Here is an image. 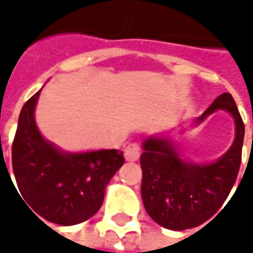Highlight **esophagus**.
Instances as JSON below:
<instances>
[{
  "label": "esophagus",
  "mask_w": 253,
  "mask_h": 253,
  "mask_svg": "<svg viewBox=\"0 0 253 253\" xmlns=\"http://www.w3.org/2000/svg\"><path fill=\"white\" fill-rule=\"evenodd\" d=\"M142 154V148L137 143H128L125 148V158L127 161H136Z\"/></svg>",
  "instance_id": "34e87169"
}]
</instances>
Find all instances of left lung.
<instances>
[{"mask_svg": "<svg viewBox=\"0 0 253 253\" xmlns=\"http://www.w3.org/2000/svg\"><path fill=\"white\" fill-rule=\"evenodd\" d=\"M215 110L228 111L236 123L231 148L215 163H186L166 137H149L143 143L142 201L149 217L163 227L184 230L204 224L223 207L237 178L245 125L228 92L215 98L198 122Z\"/></svg>", "mask_w": 253, "mask_h": 253, "instance_id": "8db88e82", "label": "left lung"}]
</instances>
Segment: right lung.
Returning <instances> with one entry per match:
<instances>
[{
    "label": "right lung",
    "mask_w": 253,
    "mask_h": 253,
    "mask_svg": "<svg viewBox=\"0 0 253 253\" xmlns=\"http://www.w3.org/2000/svg\"><path fill=\"white\" fill-rule=\"evenodd\" d=\"M38 96L39 92L23 105L13 140L11 161L17 187L39 220L42 217L61 226L79 224L98 212L105 187L125 164V157L117 149L82 154L58 151L36 127L33 113Z\"/></svg>",
    "instance_id": "right-lung-1"
}]
</instances>
